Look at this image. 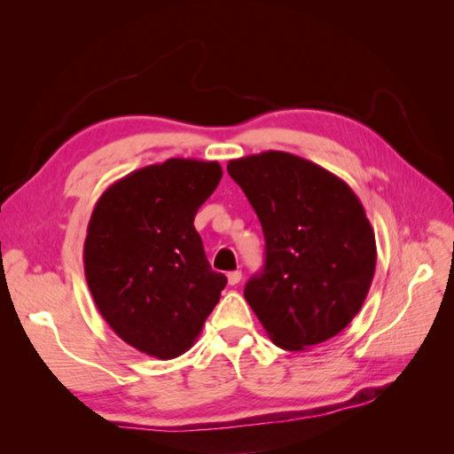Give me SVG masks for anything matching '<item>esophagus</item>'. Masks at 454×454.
Returning <instances> with one entry per match:
<instances>
[{
	"label": "esophagus",
	"instance_id": "esophagus-1",
	"mask_svg": "<svg viewBox=\"0 0 454 454\" xmlns=\"http://www.w3.org/2000/svg\"><path fill=\"white\" fill-rule=\"evenodd\" d=\"M240 280H242V272H240V270H232V272L227 274L229 286H237Z\"/></svg>",
	"mask_w": 454,
	"mask_h": 454
}]
</instances>
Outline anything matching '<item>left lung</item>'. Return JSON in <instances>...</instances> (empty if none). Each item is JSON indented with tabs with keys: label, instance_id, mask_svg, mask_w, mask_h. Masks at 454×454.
I'll list each match as a JSON object with an SVG mask.
<instances>
[{
	"label": "left lung",
	"instance_id": "8db88e82",
	"mask_svg": "<svg viewBox=\"0 0 454 454\" xmlns=\"http://www.w3.org/2000/svg\"><path fill=\"white\" fill-rule=\"evenodd\" d=\"M265 235V267L244 297L274 345L305 350L360 312L377 265L375 232L360 199L307 159L265 151L229 160Z\"/></svg>",
	"mask_w": 454,
	"mask_h": 454
}]
</instances>
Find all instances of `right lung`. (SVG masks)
<instances>
[{
  "mask_svg": "<svg viewBox=\"0 0 454 454\" xmlns=\"http://www.w3.org/2000/svg\"><path fill=\"white\" fill-rule=\"evenodd\" d=\"M222 176L215 160L168 159L121 177L92 210L83 263L94 303L127 345L153 358L195 345L227 284L193 225Z\"/></svg>",
  "mask_w": 454,
  "mask_h": 454,
  "instance_id": "add662e5",
  "label": "right lung"
}]
</instances>
